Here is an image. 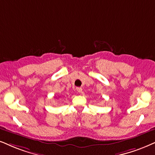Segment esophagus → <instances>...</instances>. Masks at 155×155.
I'll list each match as a JSON object with an SVG mask.
<instances>
[{
  "label": "esophagus",
  "mask_w": 155,
  "mask_h": 155,
  "mask_svg": "<svg viewBox=\"0 0 155 155\" xmlns=\"http://www.w3.org/2000/svg\"><path fill=\"white\" fill-rule=\"evenodd\" d=\"M76 91L79 92V93H81V92L82 91V88L77 87V88H76Z\"/></svg>",
  "instance_id": "1"
}]
</instances>
